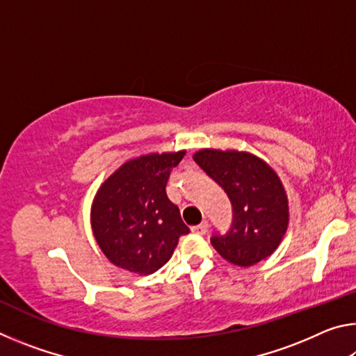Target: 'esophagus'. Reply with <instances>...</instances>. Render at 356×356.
I'll return each mask as SVG.
<instances>
[{
	"instance_id": "esophagus-1",
	"label": "esophagus",
	"mask_w": 356,
	"mask_h": 356,
	"mask_svg": "<svg viewBox=\"0 0 356 356\" xmlns=\"http://www.w3.org/2000/svg\"><path fill=\"white\" fill-rule=\"evenodd\" d=\"M207 229H209V222H207V221H202L201 225L193 226V227H191V231L195 232V234H197V236H204V234L207 232Z\"/></svg>"
}]
</instances>
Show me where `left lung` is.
<instances>
[{"instance_id":"obj_1","label":"left lung","mask_w":356,"mask_h":356,"mask_svg":"<svg viewBox=\"0 0 356 356\" xmlns=\"http://www.w3.org/2000/svg\"><path fill=\"white\" fill-rule=\"evenodd\" d=\"M193 159L232 204L231 227L225 234H212L213 248L240 267L268 257L289 222L287 197L276 172L257 156L236 150L202 149Z\"/></svg>"}]
</instances>
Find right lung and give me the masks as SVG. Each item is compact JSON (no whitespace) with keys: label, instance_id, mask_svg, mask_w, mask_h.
<instances>
[{"label":"right lung","instance_id":"1","mask_svg":"<svg viewBox=\"0 0 356 356\" xmlns=\"http://www.w3.org/2000/svg\"><path fill=\"white\" fill-rule=\"evenodd\" d=\"M150 154L127 161L102 185L92 206V229L105 256L136 275H152L170 261L179 238L190 232L166 184L184 159Z\"/></svg>","mask_w":356,"mask_h":356}]
</instances>
